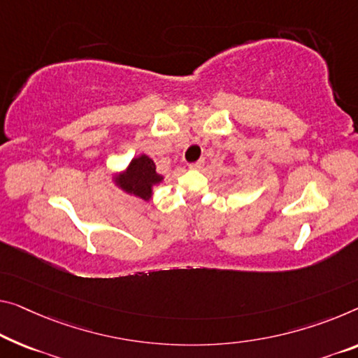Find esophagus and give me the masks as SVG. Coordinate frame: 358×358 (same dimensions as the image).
<instances>
[{
	"instance_id": "obj_1",
	"label": "esophagus",
	"mask_w": 358,
	"mask_h": 358,
	"mask_svg": "<svg viewBox=\"0 0 358 358\" xmlns=\"http://www.w3.org/2000/svg\"><path fill=\"white\" fill-rule=\"evenodd\" d=\"M203 164H205V162L198 160V162H195V163H190L189 168H190V169H200V168L203 166Z\"/></svg>"
}]
</instances>
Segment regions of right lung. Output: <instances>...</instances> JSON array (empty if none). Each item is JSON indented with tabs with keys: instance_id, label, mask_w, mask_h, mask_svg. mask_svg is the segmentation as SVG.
<instances>
[{
	"instance_id": "right-lung-1",
	"label": "right lung",
	"mask_w": 358,
	"mask_h": 358,
	"mask_svg": "<svg viewBox=\"0 0 358 358\" xmlns=\"http://www.w3.org/2000/svg\"><path fill=\"white\" fill-rule=\"evenodd\" d=\"M164 176L157 173V164L145 153L136 155L122 171L112 173V182L124 194L150 201L153 189L163 182Z\"/></svg>"
}]
</instances>
